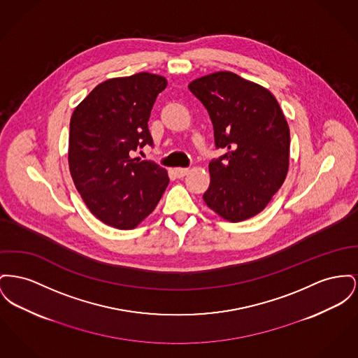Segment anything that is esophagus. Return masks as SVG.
Segmentation results:
<instances>
[{"label":"esophagus","instance_id":"obj_1","mask_svg":"<svg viewBox=\"0 0 358 358\" xmlns=\"http://www.w3.org/2000/svg\"><path fill=\"white\" fill-rule=\"evenodd\" d=\"M188 171H189V169L188 168H176L174 169V174L178 177V178H181V177H184V176H187L188 174Z\"/></svg>","mask_w":358,"mask_h":358}]
</instances>
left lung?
Wrapping results in <instances>:
<instances>
[{"mask_svg": "<svg viewBox=\"0 0 358 358\" xmlns=\"http://www.w3.org/2000/svg\"><path fill=\"white\" fill-rule=\"evenodd\" d=\"M207 108L216 148L210 188L203 199L229 222L250 219L281 188L289 168V127L273 94L231 71H217L188 85Z\"/></svg>", "mask_w": 358, "mask_h": 358, "instance_id": "left-lung-1", "label": "left lung"}]
</instances>
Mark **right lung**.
<instances>
[{
    "label": "right lung",
    "instance_id": "obj_1",
    "mask_svg": "<svg viewBox=\"0 0 358 358\" xmlns=\"http://www.w3.org/2000/svg\"><path fill=\"white\" fill-rule=\"evenodd\" d=\"M162 76L138 73L97 85L70 120L69 168L89 210L119 230L135 229L159 203L168 171L131 152L152 146L148 119Z\"/></svg>",
    "mask_w": 358,
    "mask_h": 358
}]
</instances>
